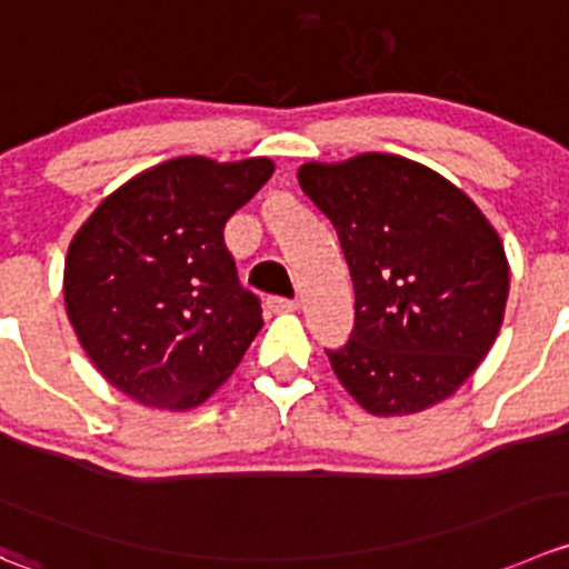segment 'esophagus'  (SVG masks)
I'll return each instance as SVG.
<instances>
[{
    "instance_id": "34e87169",
    "label": "esophagus",
    "mask_w": 569,
    "mask_h": 569,
    "mask_svg": "<svg viewBox=\"0 0 569 569\" xmlns=\"http://www.w3.org/2000/svg\"><path fill=\"white\" fill-rule=\"evenodd\" d=\"M269 311L272 313H291L297 311V302L295 300H283V297H272V300L267 302Z\"/></svg>"
}]
</instances>
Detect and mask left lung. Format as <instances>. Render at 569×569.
I'll return each instance as SVG.
<instances>
[{
	"label": "left lung",
	"mask_w": 569,
	"mask_h": 569,
	"mask_svg": "<svg viewBox=\"0 0 569 569\" xmlns=\"http://www.w3.org/2000/svg\"><path fill=\"white\" fill-rule=\"evenodd\" d=\"M297 180L339 233L356 289L350 341L328 350L339 383L375 417L448 400L503 325L498 230L450 180L400 156L311 161Z\"/></svg>",
	"instance_id": "left-lung-1"
}]
</instances>
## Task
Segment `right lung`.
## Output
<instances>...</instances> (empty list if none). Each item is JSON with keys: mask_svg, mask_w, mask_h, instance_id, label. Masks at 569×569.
I'll list each match as a JSON object with an SVG mask.
<instances>
[{"mask_svg": "<svg viewBox=\"0 0 569 569\" xmlns=\"http://www.w3.org/2000/svg\"><path fill=\"white\" fill-rule=\"evenodd\" d=\"M272 172L269 158H172L119 186L80 224L66 252V313L121 395L189 411L239 367L263 319L222 233Z\"/></svg>", "mask_w": 569, "mask_h": 569, "instance_id": "obj_1", "label": "right lung"}]
</instances>
